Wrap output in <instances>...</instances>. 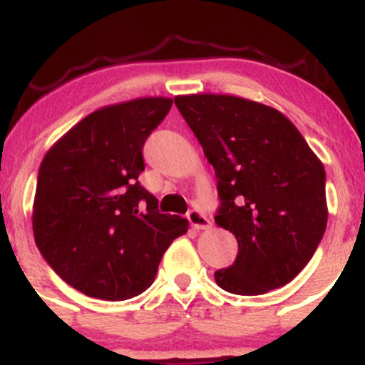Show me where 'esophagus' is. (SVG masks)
Listing matches in <instances>:
<instances>
[{
    "label": "esophagus",
    "mask_w": 365,
    "mask_h": 365,
    "mask_svg": "<svg viewBox=\"0 0 365 365\" xmlns=\"http://www.w3.org/2000/svg\"><path fill=\"white\" fill-rule=\"evenodd\" d=\"M187 220L188 223L192 225V228L195 230H207L209 226H211L209 217L204 215V212H200L199 209H190V211L187 212Z\"/></svg>",
    "instance_id": "34e87169"
}]
</instances>
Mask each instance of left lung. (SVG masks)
Wrapping results in <instances>:
<instances>
[{"label": "left lung", "instance_id": "1", "mask_svg": "<svg viewBox=\"0 0 365 365\" xmlns=\"http://www.w3.org/2000/svg\"><path fill=\"white\" fill-rule=\"evenodd\" d=\"M215 168L221 206L215 221L237 237L221 288L262 295L307 266L328 223L326 173L283 113L228 94L175 98Z\"/></svg>", "mask_w": 365, "mask_h": 365}]
</instances>
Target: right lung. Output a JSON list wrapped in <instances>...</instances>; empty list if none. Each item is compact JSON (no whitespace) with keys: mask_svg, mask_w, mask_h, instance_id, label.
Wrapping results in <instances>:
<instances>
[{"mask_svg":"<svg viewBox=\"0 0 365 365\" xmlns=\"http://www.w3.org/2000/svg\"><path fill=\"white\" fill-rule=\"evenodd\" d=\"M173 99L140 98L91 113L41 163L32 230L46 262L94 299L127 300L153 284L188 221L161 215L139 183L144 148Z\"/></svg>","mask_w":365,"mask_h":365,"instance_id":"add662e5","label":"right lung"}]
</instances>
